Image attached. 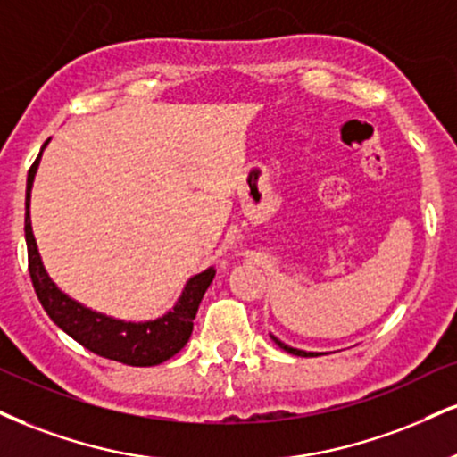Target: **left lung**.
<instances>
[{"label":"left lung","instance_id":"obj_1","mask_svg":"<svg viewBox=\"0 0 457 457\" xmlns=\"http://www.w3.org/2000/svg\"><path fill=\"white\" fill-rule=\"evenodd\" d=\"M272 340L278 345V347H281L283 351H287V353H291V355H300V357H315V355H317V353H311V351H302V349L289 347V345H285L283 340H278L277 337H272Z\"/></svg>","mask_w":457,"mask_h":457}]
</instances>
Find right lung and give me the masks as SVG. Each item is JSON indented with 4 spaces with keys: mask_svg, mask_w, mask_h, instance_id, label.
Wrapping results in <instances>:
<instances>
[{
    "mask_svg": "<svg viewBox=\"0 0 457 457\" xmlns=\"http://www.w3.org/2000/svg\"><path fill=\"white\" fill-rule=\"evenodd\" d=\"M46 145L48 140L44 142L42 151ZM40 155H37L34 166L29 168V174H27L25 240L31 283H34L36 295L44 311H46V315L76 343H80L82 347L93 351L96 355L106 357V360L120 361V364L128 366H157L170 360L185 347L191 332H194L197 306L204 298L208 285L212 283V270H204L191 277L174 309L168 311L163 317L153 319V321H120V319L102 315V312L87 309L80 302L71 300L48 277L40 253H37L34 229H31V187H34Z\"/></svg>",
    "mask_w": 457,
    "mask_h": 457,
    "instance_id": "obj_1",
    "label": "right lung"
}]
</instances>
